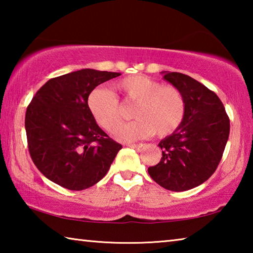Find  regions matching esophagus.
Listing matches in <instances>:
<instances>
[{
    "mask_svg": "<svg viewBox=\"0 0 253 253\" xmlns=\"http://www.w3.org/2000/svg\"><path fill=\"white\" fill-rule=\"evenodd\" d=\"M128 146L131 148H140L144 146V144H128Z\"/></svg>",
    "mask_w": 253,
    "mask_h": 253,
    "instance_id": "34e87169",
    "label": "esophagus"
}]
</instances>
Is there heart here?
Instances as JSON below:
<instances>
[{"mask_svg": "<svg viewBox=\"0 0 253 253\" xmlns=\"http://www.w3.org/2000/svg\"><path fill=\"white\" fill-rule=\"evenodd\" d=\"M127 104L135 105L132 116L137 121L122 126L117 138L124 142L153 135L164 137L176 130L185 115V100L173 85H163L147 76L128 77L116 84ZM88 107L98 125L114 132L123 121L117 97L105 88H96L88 97Z\"/></svg>", "mask_w": 253, "mask_h": 253, "instance_id": "b5f03b06", "label": "heart"}]
</instances>
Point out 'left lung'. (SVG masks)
<instances>
[{"instance_id": "left-lung-1", "label": "left lung", "mask_w": 253, "mask_h": 253, "mask_svg": "<svg viewBox=\"0 0 253 253\" xmlns=\"http://www.w3.org/2000/svg\"><path fill=\"white\" fill-rule=\"evenodd\" d=\"M163 79L182 92L185 115L176 130L162 139V158L148 174L174 192L201 185L215 172L230 134V121L215 93L179 72L163 71Z\"/></svg>"}]
</instances>
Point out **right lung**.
<instances>
[{
  "label": "right lung",
  "instance_id": "1",
  "mask_svg": "<svg viewBox=\"0 0 253 253\" xmlns=\"http://www.w3.org/2000/svg\"><path fill=\"white\" fill-rule=\"evenodd\" d=\"M118 76L81 69L46 81L32 98L25 114L29 152L50 181L81 191L108 172L123 146L98 126L88 97L97 85Z\"/></svg>",
  "mask_w": 253,
  "mask_h": 253
}]
</instances>
